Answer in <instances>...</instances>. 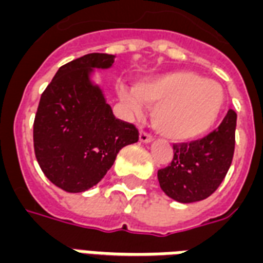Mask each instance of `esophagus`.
Instances as JSON below:
<instances>
[{
	"instance_id": "34e87169",
	"label": "esophagus",
	"mask_w": 263,
	"mask_h": 263,
	"mask_svg": "<svg viewBox=\"0 0 263 263\" xmlns=\"http://www.w3.org/2000/svg\"><path fill=\"white\" fill-rule=\"evenodd\" d=\"M153 140H154V137L149 133L144 132V130H141V132H140V141H141V143H151Z\"/></svg>"
}]
</instances>
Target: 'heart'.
Wrapping results in <instances>:
<instances>
[{
    "instance_id": "b5f03b06",
    "label": "heart",
    "mask_w": 263,
    "mask_h": 263,
    "mask_svg": "<svg viewBox=\"0 0 263 263\" xmlns=\"http://www.w3.org/2000/svg\"><path fill=\"white\" fill-rule=\"evenodd\" d=\"M118 96L133 114H140L143 102L155 105L154 127L176 141L204 136L218 120L224 102L219 83L184 70L145 78L136 87L120 84Z\"/></svg>"
}]
</instances>
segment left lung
Listing matches in <instances>:
<instances>
[{
	"label": "left lung",
	"instance_id": "obj_1",
	"mask_svg": "<svg viewBox=\"0 0 263 263\" xmlns=\"http://www.w3.org/2000/svg\"><path fill=\"white\" fill-rule=\"evenodd\" d=\"M237 114L228 110L219 127L191 143L173 144L169 166L158 171L162 191L175 201L190 204L216 191L232 165Z\"/></svg>",
	"mask_w": 263,
	"mask_h": 263
}]
</instances>
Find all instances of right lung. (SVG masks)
Returning <instances> with one entry per match:
<instances>
[{
  "label": "right lung",
  "mask_w": 263,
  "mask_h": 263,
  "mask_svg": "<svg viewBox=\"0 0 263 263\" xmlns=\"http://www.w3.org/2000/svg\"><path fill=\"white\" fill-rule=\"evenodd\" d=\"M115 57L92 52L65 64L44 92L33 124L34 154L51 183L82 193L106 175L120 149L139 141L134 124L116 119L104 92L91 82L94 69Z\"/></svg>",
  "instance_id": "obj_1"
}]
</instances>
